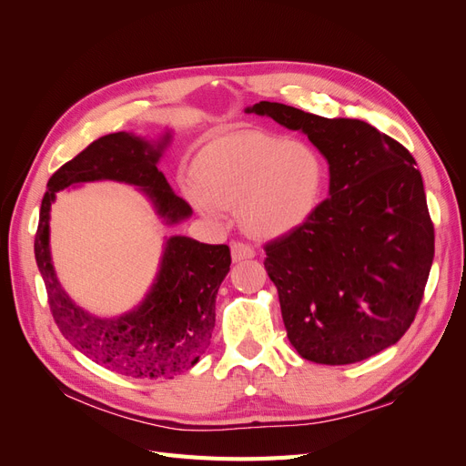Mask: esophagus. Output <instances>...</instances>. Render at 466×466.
Instances as JSON below:
<instances>
[{
  "mask_svg": "<svg viewBox=\"0 0 466 466\" xmlns=\"http://www.w3.org/2000/svg\"><path fill=\"white\" fill-rule=\"evenodd\" d=\"M231 257H233L235 262L252 258V257H255V248L245 245V243H233L231 245Z\"/></svg>",
  "mask_w": 466,
  "mask_h": 466,
  "instance_id": "esophagus-1",
  "label": "esophagus"
}]
</instances>
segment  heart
<instances>
[{"mask_svg":"<svg viewBox=\"0 0 466 466\" xmlns=\"http://www.w3.org/2000/svg\"><path fill=\"white\" fill-rule=\"evenodd\" d=\"M324 187L319 151L303 142L255 130L218 134L198 151L185 180L188 200L204 216L221 219L238 206L245 228L276 237L303 223Z\"/></svg>","mask_w":466,"mask_h":466,"instance_id":"obj_1","label":"heart"}]
</instances>
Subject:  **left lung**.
I'll use <instances>...</instances> for the list:
<instances>
[{
	"mask_svg": "<svg viewBox=\"0 0 466 466\" xmlns=\"http://www.w3.org/2000/svg\"><path fill=\"white\" fill-rule=\"evenodd\" d=\"M245 112L303 132L329 161V198L264 247L291 346L309 361L348 365L397 344L433 262V223L410 151L363 120L268 101Z\"/></svg>",
	"mask_w": 466,
	"mask_h": 466,
	"instance_id": "left-lung-1",
	"label": "left lung"
}]
</instances>
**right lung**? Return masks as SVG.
Returning a JSON list of instances; mask_svg holds the SVG:
<instances>
[{
	"label": "right lung",
	"mask_w": 466,
	"mask_h": 466,
	"mask_svg": "<svg viewBox=\"0 0 466 466\" xmlns=\"http://www.w3.org/2000/svg\"><path fill=\"white\" fill-rule=\"evenodd\" d=\"M171 142L116 132L95 139L48 180L42 198L35 258L45 279L52 317L66 340L103 368L132 379H173L194 368L208 350L216 327V298L229 272L228 245H206L173 235L165 241L157 276L132 311L103 319L76 305L56 276L50 257V208L56 192L93 180L137 187L167 225L190 218L192 208L168 187L157 163Z\"/></svg>",
	"instance_id": "right-lung-1"
}]
</instances>
